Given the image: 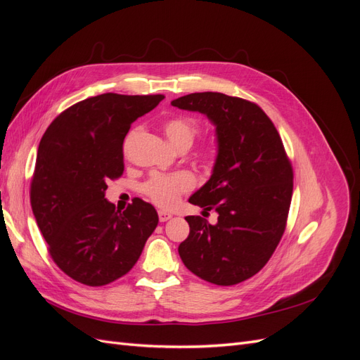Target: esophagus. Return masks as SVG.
I'll return each instance as SVG.
<instances>
[{
	"label": "esophagus",
	"instance_id": "34e87169",
	"mask_svg": "<svg viewBox=\"0 0 360 360\" xmlns=\"http://www.w3.org/2000/svg\"><path fill=\"white\" fill-rule=\"evenodd\" d=\"M172 217V214L171 213H168V212H165V210H159V221L160 222H167V221H169Z\"/></svg>",
	"mask_w": 360,
	"mask_h": 360
}]
</instances>
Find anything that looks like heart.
Wrapping results in <instances>:
<instances>
[{
  "label": "heart",
  "instance_id": "heart-1",
  "mask_svg": "<svg viewBox=\"0 0 360 360\" xmlns=\"http://www.w3.org/2000/svg\"><path fill=\"white\" fill-rule=\"evenodd\" d=\"M163 130L169 143L176 148L189 147L198 132V123L193 118L179 115L167 120ZM135 134L136 130H132L129 138H132ZM193 184L195 177L189 171H177L172 174H153L143 189L155 204L169 209L177 204L181 193L193 188Z\"/></svg>",
  "mask_w": 360,
  "mask_h": 360
}]
</instances>
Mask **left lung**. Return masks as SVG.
<instances>
[{
	"label": "left lung",
	"mask_w": 360,
	"mask_h": 360,
	"mask_svg": "<svg viewBox=\"0 0 360 360\" xmlns=\"http://www.w3.org/2000/svg\"><path fill=\"white\" fill-rule=\"evenodd\" d=\"M171 105L209 118L217 146L210 179L189 197L204 212L213 209L217 222L188 216L180 258L207 282L238 284L264 267L285 230L292 169L284 144L264 111L238 97L192 93Z\"/></svg>",
	"instance_id": "left-lung-1"
}]
</instances>
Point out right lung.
Returning <instances> with one entry per match:
<instances>
[{
	"mask_svg": "<svg viewBox=\"0 0 360 360\" xmlns=\"http://www.w3.org/2000/svg\"><path fill=\"white\" fill-rule=\"evenodd\" d=\"M165 96L105 93L61 112L41 136L31 207L56 264L84 285L102 287L135 266L159 216L135 198L124 212L105 198L123 174L130 124Z\"/></svg>",
	"mask_w": 360,
	"mask_h": 360,
	"instance_id": "add662e5",
	"label": "right lung"
}]
</instances>
